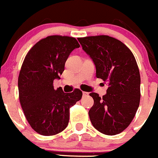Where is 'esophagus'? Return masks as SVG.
Wrapping results in <instances>:
<instances>
[{
    "label": "esophagus",
    "mask_w": 158,
    "mask_h": 158,
    "mask_svg": "<svg viewBox=\"0 0 158 158\" xmlns=\"http://www.w3.org/2000/svg\"><path fill=\"white\" fill-rule=\"evenodd\" d=\"M83 95H84V96H87V95H88V93H87V92L84 91L83 92Z\"/></svg>",
    "instance_id": "34e87169"
}]
</instances>
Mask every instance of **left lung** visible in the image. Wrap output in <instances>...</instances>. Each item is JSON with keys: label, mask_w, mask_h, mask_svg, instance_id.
<instances>
[{"label": "left lung", "mask_w": 158, "mask_h": 158, "mask_svg": "<svg viewBox=\"0 0 158 158\" xmlns=\"http://www.w3.org/2000/svg\"><path fill=\"white\" fill-rule=\"evenodd\" d=\"M77 40L93 60L96 77L108 84L102 98L90 94L94 99L88 113L90 121L102 134H120L131 123L140 104V77L135 57L124 43L107 35Z\"/></svg>", "instance_id": "obj_1"}]
</instances>
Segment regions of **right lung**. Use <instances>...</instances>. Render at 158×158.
I'll use <instances>...</instances> for the list:
<instances>
[{
  "instance_id": "1",
  "label": "right lung",
  "mask_w": 158,
  "mask_h": 158,
  "mask_svg": "<svg viewBox=\"0 0 158 158\" xmlns=\"http://www.w3.org/2000/svg\"><path fill=\"white\" fill-rule=\"evenodd\" d=\"M78 48L74 37L48 36L36 43L24 58L18 77L20 103L27 122L41 135L63 131L69 122L70 107L81 99L79 89L64 93L53 86L71 51Z\"/></svg>"
}]
</instances>
